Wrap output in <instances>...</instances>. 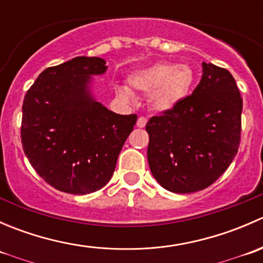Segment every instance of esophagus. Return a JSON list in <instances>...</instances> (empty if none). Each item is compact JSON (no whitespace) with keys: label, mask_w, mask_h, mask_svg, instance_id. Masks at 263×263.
Listing matches in <instances>:
<instances>
[{"label":"esophagus","mask_w":263,"mask_h":263,"mask_svg":"<svg viewBox=\"0 0 263 263\" xmlns=\"http://www.w3.org/2000/svg\"><path fill=\"white\" fill-rule=\"evenodd\" d=\"M146 122L147 119L145 118V117H139V119H137V127H139V128H144V127L146 126Z\"/></svg>","instance_id":"obj_1"}]
</instances>
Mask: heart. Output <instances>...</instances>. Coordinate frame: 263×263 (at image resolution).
<instances>
[{
    "mask_svg": "<svg viewBox=\"0 0 263 263\" xmlns=\"http://www.w3.org/2000/svg\"><path fill=\"white\" fill-rule=\"evenodd\" d=\"M193 81L195 73L188 65L159 62L131 73L128 86L132 91L150 94L154 110L169 112L188 97ZM118 92L124 99H131L127 89H119Z\"/></svg>",
    "mask_w": 263,
    "mask_h": 263,
    "instance_id": "heart-1",
    "label": "heart"
}]
</instances>
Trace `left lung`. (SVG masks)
I'll list each match as a JSON object with an SVG mask.
<instances>
[{
	"label": "left lung",
	"instance_id": "1",
	"mask_svg": "<svg viewBox=\"0 0 263 263\" xmlns=\"http://www.w3.org/2000/svg\"><path fill=\"white\" fill-rule=\"evenodd\" d=\"M202 72L192 94L146 124L151 173L174 193L213 184L239 147L243 100L234 78L213 63L202 62Z\"/></svg>",
	"mask_w": 263,
	"mask_h": 263
}]
</instances>
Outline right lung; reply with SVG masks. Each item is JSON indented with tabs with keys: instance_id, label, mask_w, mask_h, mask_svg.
<instances>
[{
	"instance_id": "1",
	"label": "right lung",
	"mask_w": 263,
	"mask_h": 263,
	"mask_svg": "<svg viewBox=\"0 0 263 263\" xmlns=\"http://www.w3.org/2000/svg\"><path fill=\"white\" fill-rule=\"evenodd\" d=\"M107 71L99 57L48 67L26 91L21 144L36 173L55 190L87 195L104 187L137 116H122L94 99L91 76Z\"/></svg>"
}]
</instances>
